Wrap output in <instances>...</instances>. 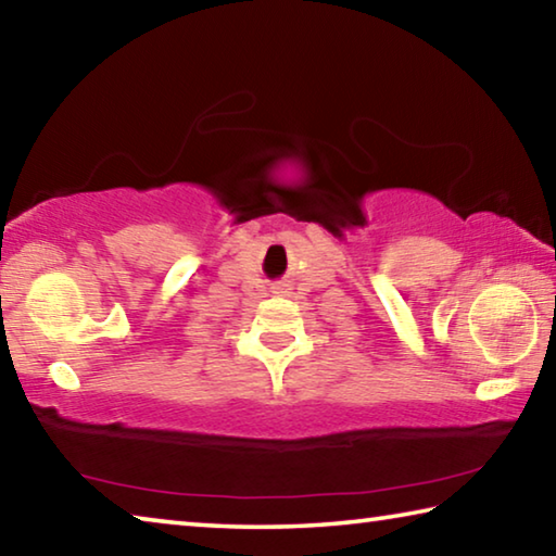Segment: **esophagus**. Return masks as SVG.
I'll return each mask as SVG.
<instances>
[{"label":"esophagus","instance_id":"esophagus-1","mask_svg":"<svg viewBox=\"0 0 556 556\" xmlns=\"http://www.w3.org/2000/svg\"><path fill=\"white\" fill-rule=\"evenodd\" d=\"M275 289H281V287H275Z\"/></svg>","mask_w":556,"mask_h":556}]
</instances>
